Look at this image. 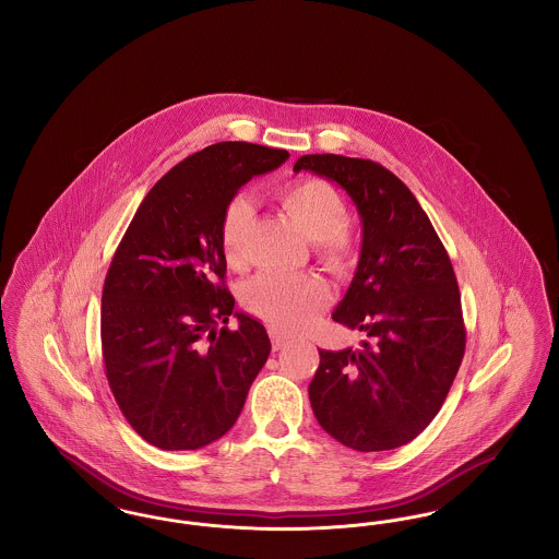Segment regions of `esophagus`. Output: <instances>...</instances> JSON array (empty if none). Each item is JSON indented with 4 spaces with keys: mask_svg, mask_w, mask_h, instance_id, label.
Wrapping results in <instances>:
<instances>
[{
    "mask_svg": "<svg viewBox=\"0 0 559 559\" xmlns=\"http://www.w3.org/2000/svg\"><path fill=\"white\" fill-rule=\"evenodd\" d=\"M270 340H272V347H274V352H278V349H283V347H287L292 344V337L283 335V333H281V331H276V329H272V331H270Z\"/></svg>",
    "mask_w": 559,
    "mask_h": 559,
    "instance_id": "1",
    "label": "esophagus"
}]
</instances>
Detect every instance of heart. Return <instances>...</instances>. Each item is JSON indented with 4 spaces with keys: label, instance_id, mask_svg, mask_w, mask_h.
<instances>
[{
    "label": "heart",
    "instance_id": "b5f03b06",
    "mask_svg": "<svg viewBox=\"0 0 559 559\" xmlns=\"http://www.w3.org/2000/svg\"><path fill=\"white\" fill-rule=\"evenodd\" d=\"M281 205L301 233L312 240L317 258L344 272L356 258V242L347 233V205L340 190L324 180H299L278 192ZM251 222L245 194L228 201L219 222V242L230 266L242 264V242ZM245 306L276 331L295 333L312 324L329 301V287L317 274H260L242 289Z\"/></svg>",
    "mask_w": 559,
    "mask_h": 559
}]
</instances>
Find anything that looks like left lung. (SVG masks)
<instances>
[{"label":"left lung","instance_id":"left-lung-1","mask_svg":"<svg viewBox=\"0 0 559 559\" xmlns=\"http://www.w3.org/2000/svg\"><path fill=\"white\" fill-rule=\"evenodd\" d=\"M301 169L344 188L362 224L360 260L333 320L367 340L319 349L312 411L347 449H399L438 415L465 354L449 253L415 194L379 163L304 155L293 171Z\"/></svg>","mask_w":559,"mask_h":559}]
</instances>
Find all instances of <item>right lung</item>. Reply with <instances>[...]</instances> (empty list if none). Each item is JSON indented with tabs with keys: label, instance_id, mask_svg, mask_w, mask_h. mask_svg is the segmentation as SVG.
<instances>
[{
	"label": "right lung",
	"instance_id": "1",
	"mask_svg": "<svg viewBox=\"0 0 559 559\" xmlns=\"http://www.w3.org/2000/svg\"><path fill=\"white\" fill-rule=\"evenodd\" d=\"M287 159L249 142L190 155L151 188L115 251L100 314L108 385L157 449L197 451L222 438L266 365L264 324L235 312L224 285L219 222L242 185Z\"/></svg>",
	"mask_w": 559,
	"mask_h": 559
}]
</instances>
